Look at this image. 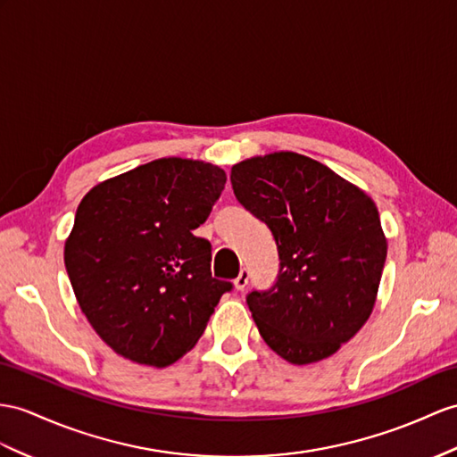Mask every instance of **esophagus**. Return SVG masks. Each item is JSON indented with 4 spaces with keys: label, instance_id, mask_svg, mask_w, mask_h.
I'll return each instance as SVG.
<instances>
[{
    "label": "esophagus",
    "instance_id": "esophagus-1",
    "mask_svg": "<svg viewBox=\"0 0 457 457\" xmlns=\"http://www.w3.org/2000/svg\"><path fill=\"white\" fill-rule=\"evenodd\" d=\"M248 279H250L248 270H240L238 277L235 279V288H237V291H244V288H246V285H248Z\"/></svg>",
    "mask_w": 457,
    "mask_h": 457
}]
</instances>
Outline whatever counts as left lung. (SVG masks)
Masks as SVG:
<instances>
[{
  "label": "left lung",
  "mask_w": 457,
  "mask_h": 457,
  "mask_svg": "<svg viewBox=\"0 0 457 457\" xmlns=\"http://www.w3.org/2000/svg\"><path fill=\"white\" fill-rule=\"evenodd\" d=\"M230 182L279 250L277 283L246 298L260 336L291 364L331 357L376 304L387 240L372 197L293 151L240 161Z\"/></svg>",
  "instance_id": "8db88e82"
}]
</instances>
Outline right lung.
<instances>
[{
    "instance_id": "1",
    "label": "right lung",
    "mask_w": 457,
    "mask_h": 457,
    "mask_svg": "<svg viewBox=\"0 0 457 457\" xmlns=\"http://www.w3.org/2000/svg\"><path fill=\"white\" fill-rule=\"evenodd\" d=\"M225 182L215 164L169 157L81 199L65 270L88 324L124 359L157 369L182 359L232 288L211 277V244L194 237Z\"/></svg>"
}]
</instances>
